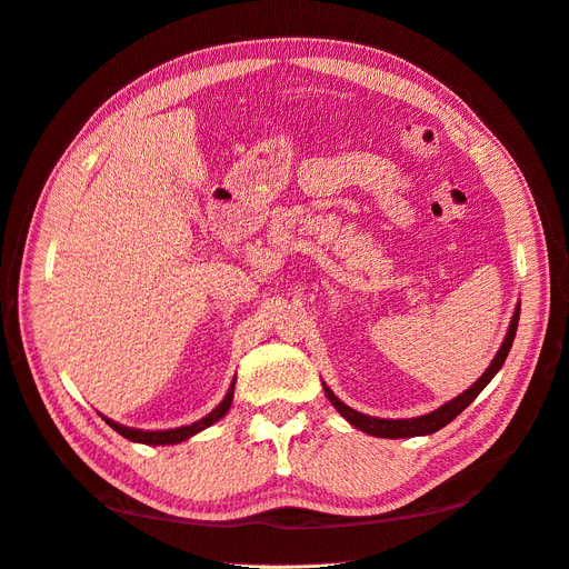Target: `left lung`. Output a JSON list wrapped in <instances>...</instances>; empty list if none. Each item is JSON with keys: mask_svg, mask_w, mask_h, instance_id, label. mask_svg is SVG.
Here are the masks:
<instances>
[{"mask_svg": "<svg viewBox=\"0 0 569 569\" xmlns=\"http://www.w3.org/2000/svg\"><path fill=\"white\" fill-rule=\"evenodd\" d=\"M518 320H520V306L515 308V316H512V322H510V330L503 339V347L498 349L496 358L491 360V366L487 368V372L479 377V380L468 389L462 391L458 399L449 401L446 406L437 408L435 412H429V416H420V418H408V420H380V418H370V416H363V412H358L349 406H343L337 396L325 387V393L327 399H330V403L341 412L343 418H347L353 427H358L360 432H368L372 437H382V439H408V437H422V435H435L437 429L446 427L451 420H456L460 412L468 408L477 396L481 393V389H485L491 377L501 370V366L506 363V358L510 353V347H512V339H515V332H518Z\"/></svg>", "mask_w": 569, "mask_h": 569, "instance_id": "1", "label": "left lung"}]
</instances>
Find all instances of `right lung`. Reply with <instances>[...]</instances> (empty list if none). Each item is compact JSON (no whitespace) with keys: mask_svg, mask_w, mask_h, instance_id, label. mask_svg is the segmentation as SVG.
Instances as JSON below:
<instances>
[{"mask_svg":"<svg viewBox=\"0 0 569 569\" xmlns=\"http://www.w3.org/2000/svg\"><path fill=\"white\" fill-rule=\"evenodd\" d=\"M232 391H234V382H232V387H230V391H228V396L226 399H222V403L216 408V410H211L209 416L206 418H201L199 422H194V425H187V427H178V429H166V432H142V429H132V427H123V425H118V422H113V420H107V425L109 427H113L116 432L120 435V437H126V439H130V441H140V443H180V441H184V439H189L192 435H197V432H201V429H206V427H211L213 422H218L222 416H226V412L230 410V403H232Z\"/></svg>","mask_w":569,"mask_h":569,"instance_id":"1","label":"right lung"}]
</instances>
